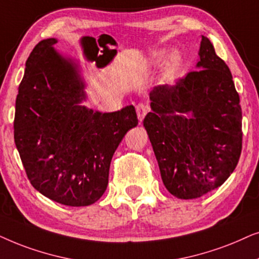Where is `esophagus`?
I'll list each match as a JSON object with an SVG mask.
<instances>
[{"label":"esophagus","mask_w":259,"mask_h":259,"mask_svg":"<svg viewBox=\"0 0 259 259\" xmlns=\"http://www.w3.org/2000/svg\"><path fill=\"white\" fill-rule=\"evenodd\" d=\"M136 112H137V117H139V120L140 122H142L148 112V106H146L144 104H139L136 106Z\"/></svg>","instance_id":"obj_1"}]
</instances>
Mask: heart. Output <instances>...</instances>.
<instances>
[{
    "label": "heart",
    "instance_id": "b5f03b06",
    "mask_svg": "<svg viewBox=\"0 0 259 259\" xmlns=\"http://www.w3.org/2000/svg\"><path fill=\"white\" fill-rule=\"evenodd\" d=\"M165 52L164 51H154L149 53L148 57L144 58L143 60V65L146 67H151V66H156L157 64H160L162 59H163ZM182 63V57L180 54V52L178 51H173L171 53L168 55L167 63H165V72L167 73H174L175 71L180 67V65Z\"/></svg>",
    "mask_w": 259,
    "mask_h": 259
}]
</instances>
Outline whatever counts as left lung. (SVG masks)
<instances>
[{"instance_id":"1","label":"left lung","mask_w":259,"mask_h":259,"mask_svg":"<svg viewBox=\"0 0 259 259\" xmlns=\"http://www.w3.org/2000/svg\"><path fill=\"white\" fill-rule=\"evenodd\" d=\"M143 120L162 181L179 199H196L225 182L242 153V108L230 68L202 36L196 70L155 86Z\"/></svg>"}]
</instances>
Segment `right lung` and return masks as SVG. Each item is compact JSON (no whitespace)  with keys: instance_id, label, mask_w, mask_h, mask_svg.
<instances>
[{"instance_id":"1","label":"right lung","mask_w":259,"mask_h":259,"mask_svg":"<svg viewBox=\"0 0 259 259\" xmlns=\"http://www.w3.org/2000/svg\"><path fill=\"white\" fill-rule=\"evenodd\" d=\"M40 41L26 61L15 103L14 140L30 184L66 206H89L104 194L111 158L139 124L135 108L99 112L86 99L79 66Z\"/></svg>"}]
</instances>
